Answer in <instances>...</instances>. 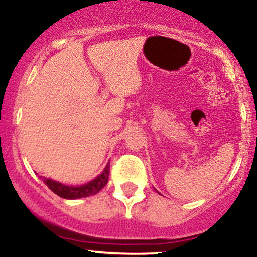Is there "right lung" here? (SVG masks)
<instances>
[{
	"mask_svg": "<svg viewBox=\"0 0 257 257\" xmlns=\"http://www.w3.org/2000/svg\"><path fill=\"white\" fill-rule=\"evenodd\" d=\"M110 163H107V166L105 167L104 172L100 175L96 176L95 179L91 180L88 184L82 185V186H67L60 182L54 181L52 179H46L43 178V182L48 186V188L53 191L55 194H58L59 197L65 199H78V198H84V197L94 196L99 192L101 188L105 187V185L108 181V175H110Z\"/></svg>",
	"mask_w": 257,
	"mask_h": 257,
	"instance_id": "add662e5",
	"label": "right lung"
}]
</instances>
